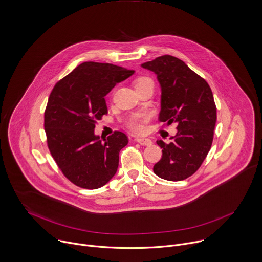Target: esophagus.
Wrapping results in <instances>:
<instances>
[{"label": "esophagus", "instance_id": "obj_1", "mask_svg": "<svg viewBox=\"0 0 262 262\" xmlns=\"http://www.w3.org/2000/svg\"><path fill=\"white\" fill-rule=\"evenodd\" d=\"M136 142H138L140 145L143 146H150L152 145V141L150 139H144V138H137Z\"/></svg>", "mask_w": 262, "mask_h": 262}]
</instances>
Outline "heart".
Masks as SVG:
<instances>
[{
	"mask_svg": "<svg viewBox=\"0 0 262 262\" xmlns=\"http://www.w3.org/2000/svg\"><path fill=\"white\" fill-rule=\"evenodd\" d=\"M146 83H153V81L148 78V77H139L136 81H135V87L137 89V87L143 85V84H146ZM149 119V116L147 114H141L135 118H132L129 121H128V127L132 132H135V133H141L143 130V123H145L146 121H148Z\"/></svg>",
	"mask_w": 262,
	"mask_h": 262,
	"instance_id": "1",
	"label": "heart"
}]
</instances>
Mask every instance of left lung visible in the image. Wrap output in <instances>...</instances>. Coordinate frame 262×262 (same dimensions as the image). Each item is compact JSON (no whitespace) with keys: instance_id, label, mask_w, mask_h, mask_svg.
I'll return each instance as SVG.
<instances>
[{"instance_id":"left-lung-1","label":"left lung","mask_w":262,"mask_h":262,"mask_svg":"<svg viewBox=\"0 0 262 262\" xmlns=\"http://www.w3.org/2000/svg\"><path fill=\"white\" fill-rule=\"evenodd\" d=\"M142 67L156 74L161 87L159 121L177 123L168 144L156 141L162 156L153 171L167 181L184 180L200 168L212 146L217 113L211 87L175 56L162 55Z\"/></svg>"}]
</instances>
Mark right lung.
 Returning <instances> with one entry per match:
<instances>
[{"label":"right lung","instance_id":"1","mask_svg":"<svg viewBox=\"0 0 262 262\" xmlns=\"http://www.w3.org/2000/svg\"><path fill=\"white\" fill-rule=\"evenodd\" d=\"M134 73L112 63L86 61L54 85L44 113L47 146L64 177L76 186L98 189L116 173L119 152L128 139L114 132L102 141L95 127L108 114L106 95Z\"/></svg>","mask_w":262,"mask_h":262}]
</instances>
